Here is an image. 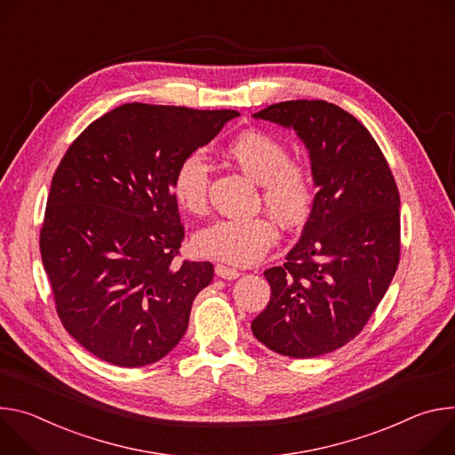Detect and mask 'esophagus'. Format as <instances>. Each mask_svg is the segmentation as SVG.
Returning <instances> with one entry per match:
<instances>
[{
	"instance_id": "1",
	"label": "esophagus",
	"mask_w": 455,
	"mask_h": 455,
	"mask_svg": "<svg viewBox=\"0 0 455 455\" xmlns=\"http://www.w3.org/2000/svg\"><path fill=\"white\" fill-rule=\"evenodd\" d=\"M215 273H217V276H220V278H224V280H235V278L240 276V273H238L236 269L228 267V266H222V264H217V266H215Z\"/></svg>"
}]
</instances>
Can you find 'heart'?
Returning <instances> with one entry per match:
<instances>
[{
  "label": "heart",
  "mask_w": 455,
  "mask_h": 455,
  "mask_svg": "<svg viewBox=\"0 0 455 455\" xmlns=\"http://www.w3.org/2000/svg\"><path fill=\"white\" fill-rule=\"evenodd\" d=\"M226 156L247 177L260 184L266 208L285 226L304 224L315 200V184L306 163L287 157V148L273 135L249 130L226 146ZM172 191L179 206L200 215L208 208L210 164L200 151L184 156L175 168ZM278 242V228L271 217L220 219L193 236L198 255L236 266L259 262Z\"/></svg>",
  "instance_id": "1"
}]
</instances>
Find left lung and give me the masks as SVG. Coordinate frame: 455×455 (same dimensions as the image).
Returning a JSON list of instances; mask_svg holds the SVG:
<instances>
[{
  "mask_svg": "<svg viewBox=\"0 0 455 455\" xmlns=\"http://www.w3.org/2000/svg\"><path fill=\"white\" fill-rule=\"evenodd\" d=\"M306 142L318 193L299 240L264 273L267 307L255 338L291 358H316L355 339L399 264V191L369 130L327 100H283L255 114Z\"/></svg>",
  "mask_w": 455,
  "mask_h": 455,
  "instance_id": "left-lung-1",
  "label": "left lung"
}]
</instances>
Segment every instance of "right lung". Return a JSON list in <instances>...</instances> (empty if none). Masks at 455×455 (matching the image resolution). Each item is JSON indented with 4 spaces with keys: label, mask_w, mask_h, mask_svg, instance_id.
<instances>
[{
    "label": "right lung",
    "mask_w": 455,
    "mask_h": 455,
    "mask_svg": "<svg viewBox=\"0 0 455 455\" xmlns=\"http://www.w3.org/2000/svg\"><path fill=\"white\" fill-rule=\"evenodd\" d=\"M236 116L128 103L88 124L67 149L39 249L63 327L93 356L144 367L184 336L213 264H175L184 226L172 179L184 156Z\"/></svg>",
    "instance_id": "1"
}]
</instances>
